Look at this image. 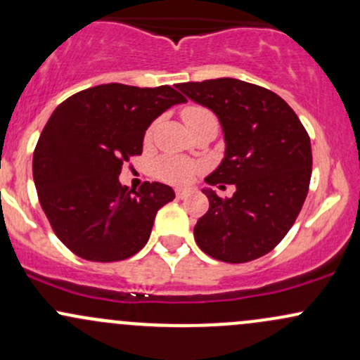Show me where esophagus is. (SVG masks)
<instances>
[{
	"label": "esophagus",
	"mask_w": 360,
	"mask_h": 360,
	"mask_svg": "<svg viewBox=\"0 0 360 360\" xmlns=\"http://www.w3.org/2000/svg\"><path fill=\"white\" fill-rule=\"evenodd\" d=\"M191 193H193V189H191V188L176 189V198H177V200H184V198H188V196L191 195Z\"/></svg>",
	"instance_id": "esophagus-1"
}]
</instances>
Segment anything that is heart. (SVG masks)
I'll return each instance as SVG.
<instances>
[{
    "mask_svg": "<svg viewBox=\"0 0 360 360\" xmlns=\"http://www.w3.org/2000/svg\"><path fill=\"white\" fill-rule=\"evenodd\" d=\"M181 116H183L188 128H191L196 122L208 120V117H215L212 114V110L203 108V105H186L183 109V112H181ZM150 136H152V129H148L147 135H145V140H150ZM196 171H198V165L189 160L177 159V157H162L155 164V176L171 184L189 183Z\"/></svg>",
    "mask_w": 360,
    "mask_h": 360,
    "instance_id": "1",
    "label": "heart"
}]
</instances>
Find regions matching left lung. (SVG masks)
<instances>
[{
	"instance_id": "8db88e82",
	"label": "left lung",
	"mask_w": 360,
	"mask_h": 360,
	"mask_svg": "<svg viewBox=\"0 0 360 360\" xmlns=\"http://www.w3.org/2000/svg\"><path fill=\"white\" fill-rule=\"evenodd\" d=\"M219 116L225 157L207 177L234 184L232 198L205 189L210 208L195 225L200 250L224 263H248L285 238L309 191L313 153L297 114L271 90L236 78L177 84Z\"/></svg>"
}]
</instances>
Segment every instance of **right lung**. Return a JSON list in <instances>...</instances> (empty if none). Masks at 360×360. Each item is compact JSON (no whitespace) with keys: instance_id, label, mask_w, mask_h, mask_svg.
Listing matches in <instances>:
<instances>
[{"instance_id":"obj_1","label":"right lung","mask_w":360,"mask_h":360,"mask_svg":"<svg viewBox=\"0 0 360 360\" xmlns=\"http://www.w3.org/2000/svg\"><path fill=\"white\" fill-rule=\"evenodd\" d=\"M186 97L169 85L105 84L58 105L34 150L39 203L58 239L80 258L122 262L147 244L172 188L121 186L122 162L141 155L150 122Z\"/></svg>"}]
</instances>
